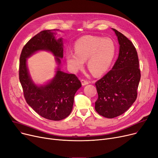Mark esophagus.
Masks as SVG:
<instances>
[{"instance_id":"esophagus-1","label":"esophagus","mask_w":158,"mask_h":158,"mask_svg":"<svg viewBox=\"0 0 158 158\" xmlns=\"http://www.w3.org/2000/svg\"><path fill=\"white\" fill-rule=\"evenodd\" d=\"M81 82L82 85H87V84L89 83V82L87 80H84V79H82V80H81Z\"/></svg>"}]
</instances>
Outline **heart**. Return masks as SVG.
<instances>
[{
    "mask_svg": "<svg viewBox=\"0 0 158 158\" xmlns=\"http://www.w3.org/2000/svg\"><path fill=\"white\" fill-rule=\"evenodd\" d=\"M74 51L66 53V61L70 69L77 72L83 68L87 60L89 69L94 75L106 73L116 54V46L110 38L86 35L74 44Z\"/></svg>",
    "mask_w": 158,
    "mask_h": 158,
    "instance_id": "heart-1",
    "label": "heart"
}]
</instances>
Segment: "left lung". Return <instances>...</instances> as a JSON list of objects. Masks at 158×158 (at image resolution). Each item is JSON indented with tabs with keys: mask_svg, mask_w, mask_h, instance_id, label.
I'll return each instance as SVG.
<instances>
[{
	"mask_svg": "<svg viewBox=\"0 0 158 158\" xmlns=\"http://www.w3.org/2000/svg\"><path fill=\"white\" fill-rule=\"evenodd\" d=\"M112 29L119 44L118 58L112 69L95 83L98 94L95 110L107 118L121 115L131 107L136 100L141 78L136 48L125 35Z\"/></svg>",
	"mask_w": 158,
	"mask_h": 158,
	"instance_id": "left-lung-1",
	"label": "left lung"
}]
</instances>
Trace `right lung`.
Masks as SVG:
<instances>
[{
	"label": "right lung",
	"instance_id": "1",
	"mask_svg": "<svg viewBox=\"0 0 158 158\" xmlns=\"http://www.w3.org/2000/svg\"><path fill=\"white\" fill-rule=\"evenodd\" d=\"M44 30L30 39L24 46L20 56L19 80L27 103L36 113L48 119L59 121L72 111L75 93L81 87L74 74L65 73L57 68L53 79L49 83L36 85L30 77L27 58L39 51L51 52L58 65L63 58L62 39H56L52 31Z\"/></svg>",
	"mask_w": 158,
	"mask_h": 158
}]
</instances>
